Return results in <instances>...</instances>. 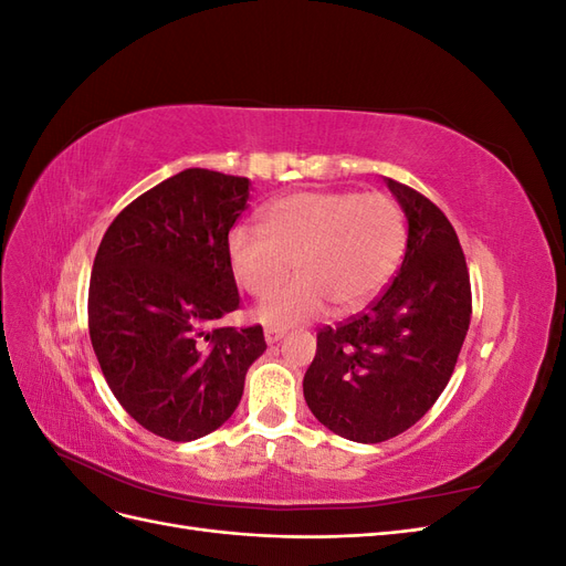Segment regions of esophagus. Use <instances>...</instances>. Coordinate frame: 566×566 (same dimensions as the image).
<instances>
[{
	"label": "esophagus",
	"instance_id": "34e87169",
	"mask_svg": "<svg viewBox=\"0 0 566 566\" xmlns=\"http://www.w3.org/2000/svg\"><path fill=\"white\" fill-rule=\"evenodd\" d=\"M283 335H285V331H281V328H264V337H266L269 345H276V342H279Z\"/></svg>",
	"mask_w": 566,
	"mask_h": 566
}]
</instances>
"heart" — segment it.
Returning a JSON list of instances; mask_svg holds the SVG:
<instances>
[{"instance_id":"1","label":"heart","mask_w":566,"mask_h":566,"mask_svg":"<svg viewBox=\"0 0 566 566\" xmlns=\"http://www.w3.org/2000/svg\"><path fill=\"white\" fill-rule=\"evenodd\" d=\"M406 248V217L387 193L297 191L273 200L262 231L233 229L229 264L250 297H268L296 264L298 279L256 316L271 325H295L323 312H358L397 271Z\"/></svg>"}]
</instances>
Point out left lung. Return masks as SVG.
Here are the masks:
<instances>
[{"label": "left lung", "mask_w": 566, "mask_h": 566, "mask_svg": "<svg viewBox=\"0 0 566 566\" xmlns=\"http://www.w3.org/2000/svg\"><path fill=\"white\" fill-rule=\"evenodd\" d=\"M408 219L397 276L364 312L325 325L304 375L321 424L358 443L413 427L449 385L472 316L470 273L455 229L416 188L387 179Z\"/></svg>", "instance_id": "1"}]
</instances>
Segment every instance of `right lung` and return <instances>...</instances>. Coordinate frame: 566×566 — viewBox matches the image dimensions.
Returning a JSON list of instances; mask_svg holds the SVG:
<instances>
[{
	"instance_id": "obj_1",
	"label": "right lung",
	"mask_w": 566,
	"mask_h": 566,
	"mask_svg": "<svg viewBox=\"0 0 566 566\" xmlns=\"http://www.w3.org/2000/svg\"><path fill=\"white\" fill-rule=\"evenodd\" d=\"M250 179L191 167L132 200L108 227L90 281V337L127 413L169 441H193L241 403L262 325L214 328L241 297L229 231Z\"/></svg>"
}]
</instances>
